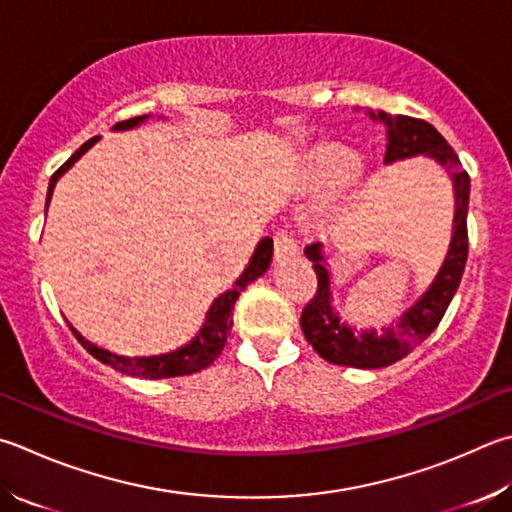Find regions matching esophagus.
Here are the masks:
<instances>
[{
  "mask_svg": "<svg viewBox=\"0 0 512 512\" xmlns=\"http://www.w3.org/2000/svg\"><path fill=\"white\" fill-rule=\"evenodd\" d=\"M300 253V248L293 241V237L288 235L286 230H277L273 235V255H275V262H288V259L297 257Z\"/></svg>",
  "mask_w": 512,
  "mask_h": 512,
  "instance_id": "obj_1",
  "label": "esophagus"
}]
</instances>
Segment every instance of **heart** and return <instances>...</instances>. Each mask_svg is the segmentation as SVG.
Segmentation results:
<instances>
[{"label":"heart","instance_id":"heart-1","mask_svg":"<svg viewBox=\"0 0 512 512\" xmlns=\"http://www.w3.org/2000/svg\"><path fill=\"white\" fill-rule=\"evenodd\" d=\"M358 154L342 143H320L306 152L302 161V179L313 190L333 188L356 172Z\"/></svg>","mask_w":512,"mask_h":512}]
</instances>
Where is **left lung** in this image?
<instances>
[{"mask_svg": "<svg viewBox=\"0 0 512 512\" xmlns=\"http://www.w3.org/2000/svg\"><path fill=\"white\" fill-rule=\"evenodd\" d=\"M369 116L383 123L387 132L385 163L412 159L425 154L441 163L452 176L454 185V230L448 257L441 266L439 275L434 277L432 286L421 295V300L410 306L394 327L376 331L356 333L349 324L340 322L336 309L331 306V273L327 259L322 253V244H311L304 248V255L313 262V271L318 275V291L313 300L302 311V331L309 345L320 356L342 367L356 369H380L394 365L396 360L405 358L416 345L430 336L439 327L441 318L448 311L454 293L463 277L468 259V199H470V176L461 167L457 152L436 129L421 118H410L401 114H387V111H371Z\"/></svg>", "mask_w": 512, "mask_h": 512, "instance_id": "left-lung-1", "label": "left lung"}]
</instances>
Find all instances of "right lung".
I'll list each match as a JSON object with an SVG mask.
<instances>
[{
	"instance_id": "1",
	"label": "right lung",
	"mask_w": 512,
	"mask_h": 512,
	"mask_svg": "<svg viewBox=\"0 0 512 512\" xmlns=\"http://www.w3.org/2000/svg\"><path fill=\"white\" fill-rule=\"evenodd\" d=\"M145 118H150V116H136V118L123 120V123H116L114 129H132L136 125H141ZM96 141H98V136L89 138V141L85 145H80V150H76V154H71V159L64 163L62 167H58V172L51 176L49 192H46V206H49L53 188H55V183H58L60 176L67 172L69 167L76 163L80 156L85 154ZM271 257H273V239L264 237L257 244L253 257H250V264L246 266V271L241 273V277L235 282V286L228 288L226 293H221L217 300L212 302L210 311L206 313V322H203V327L197 333V338L188 342V345H183L181 349H176V351L161 353V356H143V358L116 356V353H109L105 349L91 345V342L82 338L80 333L71 327V324H69V327L73 331V336L78 338L80 345L85 347L91 353V356H94L100 362H105V365H109V367L123 371V374L152 378V380L197 374V371L210 367L212 362H215L221 356V351H224L228 336H230L232 309H235V302H237L239 293L244 291V288L250 282H255L257 277H262L266 273L268 264H271Z\"/></svg>"
}]
</instances>
